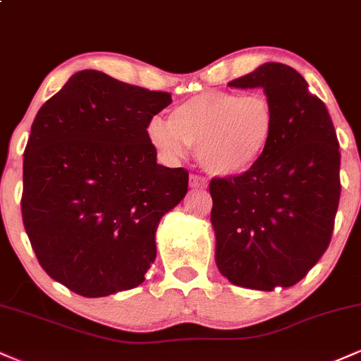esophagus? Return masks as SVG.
Returning a JSON list of instances; mask_svg holds the SVG:
<instances>
[{
  "instance_id": "34e87169",
  "label": "esophagus",
  "mask_w": 361,
  "mask_h": 361,
  "mask_svg": "<svg viewBox=\"0 0 361 361\" xmlns=\"http://www.w3.org/2000/svg\"><path fill=\"white\" fill-rule=\"evenodd\" d=\"M205 180L204 178L197 176V175H190V186L192 188H205Z\"/></svg>"
}]
</instances>
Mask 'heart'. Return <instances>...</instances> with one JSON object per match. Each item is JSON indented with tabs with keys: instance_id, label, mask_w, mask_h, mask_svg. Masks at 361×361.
<instances>
[{
	"instance_id": "heart-1",
	"label": "heart",
	"mask_w": 361,
	"mask_h": 361,
	"mask_svg": "<svg viewBox=\"0 0 361 361\" xmlns=\"http://www.w3.org/2000/svg\"><path fill=\"white\" fill-rule=\"evenodd\" d=\"M170 122L152 118L147 139L159 157L176 163L197 151L210 175L235 178L251 171L271 146L276 114L264 94L204 91L178 103Z\"/></svg>"
}]
</instances>
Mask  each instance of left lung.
I'll use <instances>...</instances> for the list:
<instances>
[{
  "mask_svg": "<svg viewBox=\"0 0 361 361\" xmlns=\"http://www.w3.org/2000/svg\"><path fill=\"white\" fill-rule=\"evenodd\" d=\"M229 86L263 90L276 127L251 171L210 181L215 263L238 287H292L324 255L333 234L341 193L336 132L324 103L290 66L264 62Z\"/></svg>",
  "mask_w": 361,
  "mask_h": 361,
  "instance_id": "8db88e82",
  "label": "left lung"
}]
</instances>
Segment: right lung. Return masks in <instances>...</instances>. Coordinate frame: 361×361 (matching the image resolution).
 I'll list each match as a JSON object with an SVG mask.
<instances>
[{
	"label": "right lung",
	"mask_w": 361,
	"mask_h": 361,
	"mask_svg": "<svg viewBox=\"0 0 361 361\" xmlns=\"http://www.w3.org/2000/svg\"><path fill=\"white\" fill-rule=\"evenodd\" d=\"M171 103L85 69L32 123L23 154V226L51 279L82 297L142 283L156 229L188 192V171L156 163L147 123Z\"/></svg>",
	"instance_id": "1"
}]
</instances>
